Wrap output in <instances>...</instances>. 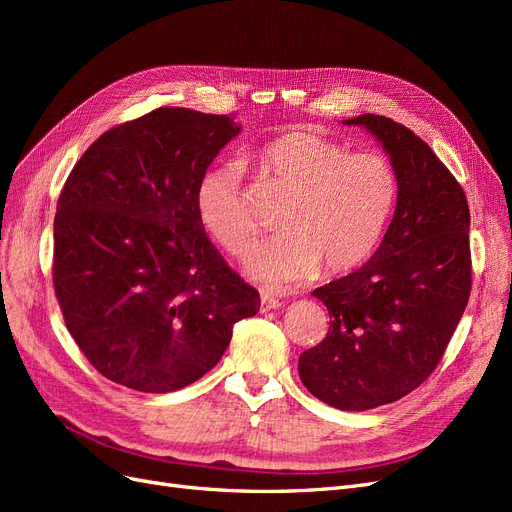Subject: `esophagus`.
I'll list each match as a JSON object with an SVG mask.
<instances>
[{
	"label": "esophagus",
	"instance_id": "34e87169",
	"mask_svg": "<svg viewBox=\"0 0 512 512\" xmlns=\"http://www.w3.org/2000/svg\"><path fill=\"white\" fill-rule=\"evenodd\" d=\"M284 303L280 301V299H273V297H269V294H262V299H260V309L262 312H271V309H280Z\"/></svg>",
	"mask_w": 512,
	"mask_h": 512
}]
</instances>
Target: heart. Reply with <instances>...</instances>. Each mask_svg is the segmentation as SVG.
<instances>
[{
    "instance_id": "obj_1",
    "label": "heart",
    "mask_w": 512,
    "mask_h": 512,
    "mask_svg": "<svg viewBox=\"0 0 512 512\" xmlns=\"http://www.w3.org/2000/svg\"><path fill=\"white\" fill-rule=\"evenodd\" d=\"M260 175L290 194L277 235L245 265L247 275L284 290L327 273H344L378 247L397 203V175L380 153H350L331 138L290 130L258 151ZM196 213L209 235L232 256L252 252L258 224L245 203L241 170L215 166L196 188Z\"/></svg>"
}]
</instances>
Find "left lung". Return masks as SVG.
<instances>
[{"instance_id": "8db88e82", "label": "left lung", "mask_w": 512, "mask_h": 512, "mask_svg": "<svg viewBox=\"0 0 512 512\" xmlns=\"http://www.w3.org/2000/svg\"><path fill=\"white\" fill-rule=\"evenodd\" d=\"M342 123L382 145L397 205L376 254L314 290L331 327L299 356V376L324 404L363 412L408 395L440 363L470 299V209L451 170L412 130L369 113Z\"/></svg>"}]
</instances>
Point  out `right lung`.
I'll return each instance as SVG.
<instances>
[{
  "instance_id": "obj_1",
  "label": "right lung",
  "mask_w": 512,
  "mask_h": 512,
  "mask_svg": "<svg viewBox=\"0 0 512 512\" xmlns=\"http://www.w3.org/2000/svg\"><path fill=\"white\" fill-rule=\"evenodd\" d=\"M241 123L156 108L104 132L57 200L53 284L66 327L100 374L173 393L218 365L260 297L215 250L196 188Z\"/></svg>"
}]
</instances>
